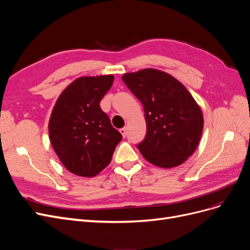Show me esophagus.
Masks as SVG:
<instances>
[{"instance_id": "1", "label": "esophagus", "mask_w": 250, "mask_h": 250, "mask_svg": "<svg viewBox=\"0 0 250 250\" xmlns=\"http://www.w3.org/2000/svg\"><path fill=\"white\" fill-rule=\"evenodd\" d=\"M120 132H121V134H122L123 138H126V135H127V129H126V128H122V129H120Z\"/></svg>"}]
</instances>
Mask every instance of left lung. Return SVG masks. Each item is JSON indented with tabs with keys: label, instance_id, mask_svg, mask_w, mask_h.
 <instances>
[{
	"label": "left lung",
	"instance_id": "8db88e82",
	"mask_svg": "<svg viewBox=\"0 0 250 250\" xmlns=\"http://www.w3.org/2000/svg\"><path fill=\"white\" fill-rule=\"evenodd\" d=\"M122 79L145 111L147 133L138 145L142 155L161 168L184 164L203 129L202 111L193 96L183 83L156 69L126 73Z\"/></svg>",
	"mask_w": 250,
	"mask_h": 250
}]
</instances>
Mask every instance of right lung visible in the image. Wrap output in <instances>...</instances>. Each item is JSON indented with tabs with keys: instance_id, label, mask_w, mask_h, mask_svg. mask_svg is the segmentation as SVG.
<instances>
[{
	"instance_id": "obj_1",
	"label": "right lung",
	"mask_w": 250,
	"mask_h": 250,
	"mask_svg": "<svg viewBox=\"0 0 250 250\" xmlns=\"http://www.w3.org/2000/svg\"><path fill=\"white\" fill-rule=\"evenodd\" d=\"M112 82L113 75L79 77L62 90L53 107L48 126L51 145L75 175L99 174L122 140L100 107Z\"/></svg>"
}]
</instances>
